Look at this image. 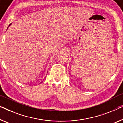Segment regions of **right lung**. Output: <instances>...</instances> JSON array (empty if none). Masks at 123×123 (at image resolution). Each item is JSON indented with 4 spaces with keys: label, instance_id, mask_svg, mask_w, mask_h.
<instances>
[{
    "label": "right lung",
    "instance_id": "right-lung-1",
    "mask_svg": "<svg viewBox=\"0 0 123 123\" xmlns=\"http://www.w3.org/2000/svg\"><path fill=\"white\" fill-rule=\"evenodd\" d=\"M11 24H10V25H9V26H10V25H11Z\"/></svg>",
    "mask_w": 123,
    "mask_h": 123
}]
</instances>
